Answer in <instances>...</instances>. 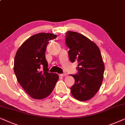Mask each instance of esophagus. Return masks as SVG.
Returning <instances> with one entry per match:
<instances>
[{
    "mask_svg": "<svg viewBox=\"0 0 125 125\" xmlns=\"http://www.w3.org/2000/svg\"><path fill=\"white\" fill-rule=\"evenodd\" d=\"M61 76H67V74H66V73H64V74H61L59 75Z\"/></svg>",
    "mask_w": 125,
    "mask_h": 125,
    "instance_id": "34e87169",
    "label": "esophagus"
}]
</instances>
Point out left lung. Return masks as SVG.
I'll list each match as a JSON object with an SVG mask.
<instances>
[{
    "instance_id": "obj_1",
    "label": "left lung",
    "mask_w": 125,
    "mask_h": 125,
    "mask_svg": "<svg viewBox=\"0 0 125 125\" xmlns=\"http://www.w3.org/2000/svg\"><path fill=\"white\" fill-rule=\"evenodd\" d=\"M66 36L70 60L78 62V73L72 75L75 83L71 93L78 101H88L99 91L104 79V64L100 50L94 42L78 32L69 31Z\"/></svg>"
}]
</instances>
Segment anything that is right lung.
<instances>
[{
	"mask_svg": "<svg viewBox=\"0 0 125 125\" xmlns=\"http://www.w3.org/2000/svg\"><path fill=\"white\" fill-rule=\"evenodd\" d=\"M56 35L39 33L27 39L18 49L14 70L19 84L32 98L42 99L52 93L59 76L49 73L45 52L49 41Z\"/></svg>",
	"mask_w": 125,
	"mask_h": 125,
	"instance_id": "add662e5",
	"label": "right lung"
}]
</instances>
